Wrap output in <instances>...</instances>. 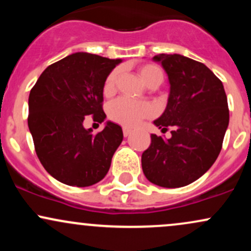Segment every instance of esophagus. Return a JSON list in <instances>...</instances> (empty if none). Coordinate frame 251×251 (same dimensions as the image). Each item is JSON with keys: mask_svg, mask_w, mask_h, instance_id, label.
Listing matches in <instances>:
<instances>
[{"mask_svg": "<svg viewBox=\"0 0 251 251\" xmlns=\"http://www.w3.org/2000/svg\"><path fill=\"white\" fill-rule=\"evenodd\" d=\"M131 129L127 128V127H124L123 128V133H124V137H128L129 134H131Z\"/></svg>", "mask_w": 251, "mask_h": 251, "instance_id": "34e87169", "label": "esophagus"}]
</instances>
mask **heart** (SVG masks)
<instances>
[{
    "label": "heart",
    "instance_id": "1",
    "mask_svg": "<svg viewBox=\"0 0 251 251\" xmlns=\"http://www.w3.org/2000/svg\"><path fill=\"white\" fill-rule=\"evenodd\" d=\"M120 70L112 71L106 77L102 86V92L105 96H112L117 89V83L119 80ZM139 75L146 85L159 86L164 81V72L159 66L154 63H146L139 67ZM107 114L112 122L120 124L127 127L137 126L142 120L151 118L154 114V108L149 102L134 101L127 98H119L107 106Z\"/></svg>",
    "mask_w": 251,
    "mask_h": 251
}]
</instances>
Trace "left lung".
Instances as JSON below:
<instances>
[{
  "instance_id": "1",
  "label": "left lung",
  "mask_w": 251,
  "mask_h": 251,
  "mask_svg": "<svg viewBox=\"0 0 251 251\" xmlns=\"http://www.w3.org/2000/svg\"><path fill=\"white\" fill-rule=\"evenodd\" d=\"M170 81L164 113L154 125L171 138L151 134L143 152L145 177L163 188H181L197 180L217 159L229 125L223 83L204 63L179 54H159Z\"/></svg>"
}]
</instances>
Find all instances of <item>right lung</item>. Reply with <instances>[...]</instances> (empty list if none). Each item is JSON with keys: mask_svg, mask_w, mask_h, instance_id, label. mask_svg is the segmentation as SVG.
Returning <instances> with one entry per match:
<instances>
[{"mask_svg": "<svg viewBox=\"0 0 251 251\" xmlns=\"http://www.w3.org/2000/svg\"><path fill=\"white\" fill-rule=\"evenodd\" d=\"M122 60L75 53L48 66L30 89L28 127L37 158L55 179L85 188L105 177L123 129L107 122L97 134L83 127L86 116L101 124L102 86Z\"/></svg>", "mask_w": 251, "mask_h": 251, "instance_id": "right-lung-1", "label": "right lung"}]
</instances>
